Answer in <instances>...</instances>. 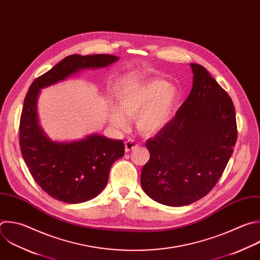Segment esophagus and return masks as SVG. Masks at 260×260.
Wrapping results in <instances>:
<instances>
[{
  "label": "esophagus",
  "instance_id": "34e87169",
  "mask_svg": "<svg viewBox=\"0 0 260 260\" xmlns=\"http://www.w3.org/2000/svg\"><path fill=\"white\" fill-rule=\"evenodd\" d=\"M136 148H138V144L134 140L129 139V140H127L125 142V152H129V151H132V150H134Z\"/></svg>",
  "mask_w": 260,
  "mask_h": 260
}]
</instances>
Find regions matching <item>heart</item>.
<instances>
[{
	"mask_svg": "<svg viewBox=\"0 0 260 260\" xmlns=\"http://www.w3.org/2000/svg\"><path fill=\"white\" fill-rule=\"evenodd\" d=\"M178 100L176 88L162 79H149L123 89L119 95L120 107L112 110L115 127L126 128L128 118H137L138 128L145 135H154L170 121Z\"/></svg>",
	"mask_w": 260,
	"mask_h": 260,
	"instance_id": "heart-1",
	"label": "heart"
}]
</instances>
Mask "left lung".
<instances>
[{
  "mask_svg": "<svg viewBox=\"0 0 260 260\" xmlns=\"http://www.w3.org/2000/svg\"><path fill=\"white\" fill-rule=\"evenodd\" d=\"M193 88L167 125L146 142L150 159L141 184L154 201L185 206L217 184L237 142L236 112L228 93L200 64L191 63Z\"/></svg>",
  "mask_w": 260,
  "mask_h": 260,
  "instance_id": "obj_1",
  "label": "left lung"
}]
</instances>
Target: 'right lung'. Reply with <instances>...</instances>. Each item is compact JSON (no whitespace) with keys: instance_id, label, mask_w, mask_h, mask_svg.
Masks as SVG:
<instances>
[{"instance_id":"right-lung-1","label":"right lung","mask_w":260,"mask_h":260,"mask_svg":"<svg viewBox=\"0 0 260 260\" xmlns=\"http://www.w3.org/2000/svg\"><path fill=\"white\" fill-rule=\"evenodd\" d=\"M117 60L107 54L70 55L29 86L19 125L21 154L37 184L56 200L76 204L98 196L107 185L112 164L124 155V144L96 134L70 143L51 141L38 122L40 91L80 69L106 67Z\"/></svg>"}]
</instances>
